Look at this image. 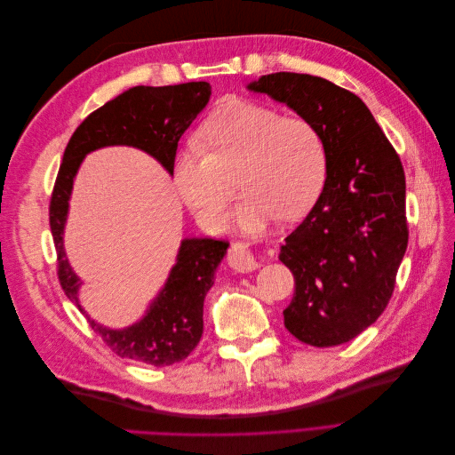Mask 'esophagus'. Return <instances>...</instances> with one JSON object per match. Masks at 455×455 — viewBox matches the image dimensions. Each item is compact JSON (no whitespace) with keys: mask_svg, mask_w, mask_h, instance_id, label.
<instances>
[{"mask_svg":"<svg viewBox=\"0 0 455 455\" xmlns=\"http://www.w3.org/2000/svg\"><path fill=\"white\" fill-rule=\"evenodd\" d=\"M228 261L233 269L241 273H249L259 267V261L254 258L251 246L246 243H233L229 246Z\"/></svg>","mask_w":455,"mask_h":455,"instance_id":"esophagus-1","label":"esophagus"}]
</instances>
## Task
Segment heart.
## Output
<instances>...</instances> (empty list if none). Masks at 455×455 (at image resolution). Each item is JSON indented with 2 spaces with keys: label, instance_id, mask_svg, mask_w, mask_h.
Instances as JSON below:
<instances>
[{
  "label": "heart",
  "instance_id": "heart-1",
  "mask_svg": "<svg viewBox=\"0 0 455 455\" xmlns=\"http://www.w3.org/2000/svg\"><path fill=\"white\" fill-rule=\"evenodd\" d=\"M206 149L189 140L178 149L172 180L199 224L218 229L233 196L231 178L244 191L233 224L244 233L266 229L275 218L291 222L321 197L328 172L323 136L304 117L249 100L224 104L204 125Z\"/></svg>",
  "mask_w": 455,
  "mask_h": 455
}]
</instances>
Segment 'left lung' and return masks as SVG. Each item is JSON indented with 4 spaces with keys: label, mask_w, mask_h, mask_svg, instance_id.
I'll use <instances>...</instances> for the list:
<instances>
[{
    "label": "left lung",
    "mask_w": 455,
    "mask_h": 455,
    "mask_svg": "<svg viewBox=\"0 0 455 455\" xmlns=\"http://www.w3.org/2000/svg\"><path fill=\"white\" fill-rule=\"evenodd\" d=\"M319 129L328 156L321 197L281 246L296 291L284 326L315 347L346 343L387 307L408 246L403 163L359 96L328 79L277 72L246 85Z\"/></svg>",
    "instance_id": "1"
}]
</instances>
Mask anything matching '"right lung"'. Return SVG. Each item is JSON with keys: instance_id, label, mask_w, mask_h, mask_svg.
<instances>
[{"instance_id": "right-lung-1", "label": "right lung", "mask_w": 455, "mask_h": 455, "mask_svg": "<svg viewBox=\"0 0 455 455\" xmlns=\"http://www.w3.org/2000/svg\"><path fill=\"white\" fill-rule=\"evenodd\" d=\"M211 100L206 81L167 87H131L92 112L72 134L64 149L49 206V224L59 256V279L68 299L79 304L81 279L64 251V229L76 174L81 163L100 148L129 146L146 151L172 176L178 140ZM229 243L209 237H186L180 243L167 281L149 301L142 319L125 328H109L89 319L106 346L125 359L171 366L184 361L203 336V301L214 284L216 269Z\"/></svg>"}]
</instances>
